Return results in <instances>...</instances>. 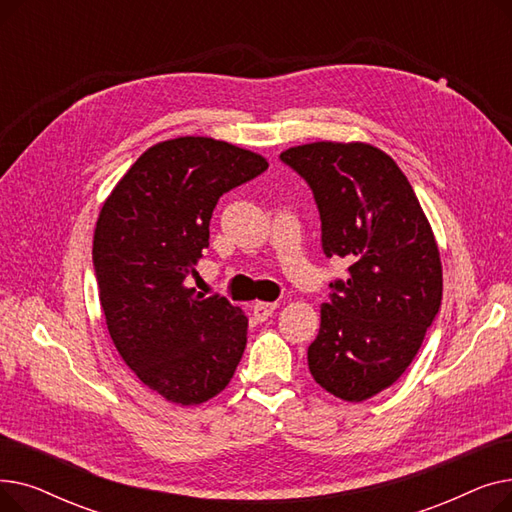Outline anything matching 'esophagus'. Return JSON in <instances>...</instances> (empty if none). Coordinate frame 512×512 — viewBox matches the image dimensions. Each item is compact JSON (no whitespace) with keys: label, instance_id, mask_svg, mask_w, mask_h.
I'll return each mask as SVG.
<instances>
[{"label":"esophagus","instance_id":"obj_1","mask_svg":"<svg viewBox=\"0 0 512 512\" xmlns=\"http://www.w3.org/2000/svg\"><path fill=\"white\" fill-rule=\"evenodd\" d=\"M276 309H278V303H263V301H257V303L253 305V315H255L257 321H265Z\"/></svg>","mask_w":512,"mask_h":512}]
</instances>
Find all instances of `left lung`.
<instances>
[{
	"label": "left lung",
	"mask_w": 512,
	"mask_h": 512,
	"mask_svg": "<svg viewBox=\"0 0 512 512\" xmlns=\"http://www.w3.org/2000/svg\"><path fill=\"white\" fill-rule=\"evenodd\" d=\"M280 159L311 186L326 257H342L307 351L313 380L361 402L390 388L415 359L442 303V261L411 182L369 143L317 141Z\"/></svg>",
	"instance_id": "1"
}]
</instances>
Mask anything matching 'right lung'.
Wrapping results in <instances>:
<instances>
[{
  "mask_svg": "<svg viewBox=\"0 0 512 512\" xmlns=\"http://www.w3.org/2000/svg\"><path fill=\"white\" fill-rule=\"evenodd\" d=\"M265 170L263 155L226 141H161L99 211L93 265L107 332L134 375L174 405L220 394L245 353V311L184 280L209 247L215 203Z\"/></svg>",
  "mask_w": 512,
  "mask_h": 512,
  "instance_id": "obj_1",
  "label": "right lung"
}]
</instances>
